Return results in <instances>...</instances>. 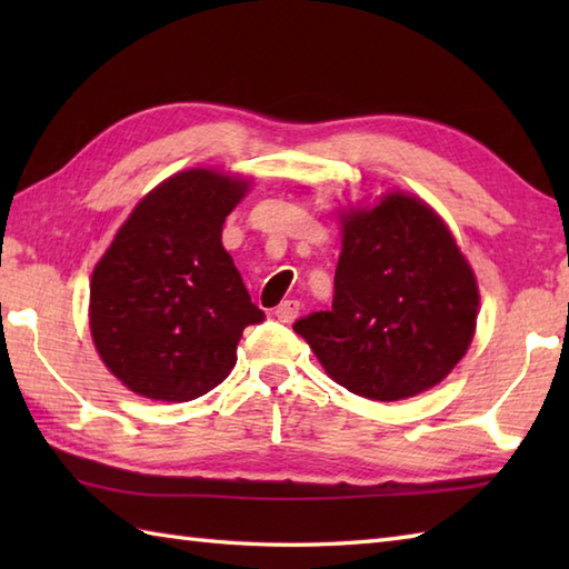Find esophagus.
I'll return each mask as SVG.
<instances>
[{"label": "esophagus", "mask_w": 569, "mask_h": 569, "mask_svg": "<svg viewBox=\"0 0 569 569\" xmlns=\"http://www.w3.org/2000/svg\"><path fill=\"white\" fill-rule=\"evenodd\" d=\"M298 310H300L298 300H283V303L276 308L273 316L281 320V322H293L298 318Z\"/></svg>", "instance_id": "obj_1"}]
</instances>
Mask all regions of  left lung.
Wrapping results in <instances>:
<instances>
[{"instance_id":"left-lung-1","label":"left lung","mask_w":569,"mask_h":569,"mask_svg":"<svg viewBox=\"0 0 569 569\" xmlns=\"http://www.w3.org/2000/svg\"><path fill=\"white\" fill-rule=\"evenodd\" d=\"M332 310L293 330L330 377L371 401H401L455 369L477 328L479 288L430 204L389 192L342 212Z\"/></svg>"}]
</instances>
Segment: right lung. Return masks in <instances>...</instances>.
I'll use <instances>...</instances> for the list:
<instances>
[{
  "mask_svg": "<svg viewBox=\"0 0 569 569\" xmlns=\"http://www.w3.org/2000/svg\"><path fill=\"white\" fill-rule=\"evenodd\" d=\"M249 183L212 168H188L156 186L90 281V332L104 367L153 401H192L237 365L251 303L222 247L224 217Z\"/></svg>",
  "mask_w": 569,
  "mask_h": 569,
  "instance_id": "1",
  "label": "right lung"
}]
</instances>
